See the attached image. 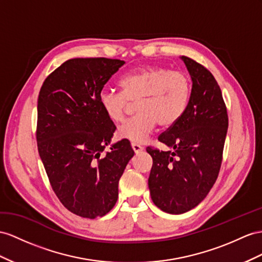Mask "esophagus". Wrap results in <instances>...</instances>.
<instances>
[{"label":"esophagus","instance_id":"esophagus-1","mask_svg":"<svg viewBox=\"0 0 262 262\" xmlns=\"http://www.w3.org/2000/svg\"><path fill=\"white\" fill-rule=\"evenodd\" d=\"M132 148L136 154H138V152H140V151L143 150V147L140 146V145H138V144H136V143H132Z\"/></svg>","mask_w":262,"mask_h":262}]
</instances>
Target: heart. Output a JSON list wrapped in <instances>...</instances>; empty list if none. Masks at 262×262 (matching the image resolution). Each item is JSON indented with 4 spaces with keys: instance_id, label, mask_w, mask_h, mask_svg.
Segmentation results:
<instances>
[{
    "instance_id": "1",
    "label": "heart",
    "mask_w": 262,
    "mask_h": 262,
    "mask_svg": "<svg viewBox=\"0 0 262 262\" xmlns=\"http://www.w3.org/2000/svg\"><path fill=\"white\" fill-rule=\"evenodd\" d=\"M120 93L103 90L98 102L105 115L114 123L123 122L130 103L136 115L117 130L119 138L143 143L157 124L175 125L189 103L191 84L186 74L165 67L148 66L127 73L118 80Z\"/></svg>"
}]
</instances>
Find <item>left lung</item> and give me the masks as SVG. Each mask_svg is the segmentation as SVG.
Segmentation results:
<instances>
[{
    "label": "left lung",
    "mask_w": 262,
    "mask_h": 262,
    "mask_svg": "<svg viewBox=\"0 0 262 262\" xmlns=\"http://www.w3.org/2000/svg\"><path fill=\"white\" fill-rule=\"evenodd\" d=\"M180 58L192 82L188 106L182 118L158 137L171 150L146 149L152 158L148 178L151 200L171 214L191 210L212 188L228 129L227 108L217 80L193 59Z\"/></svg>",
    "instance_id": "left-lung-1"
}]
</instances>
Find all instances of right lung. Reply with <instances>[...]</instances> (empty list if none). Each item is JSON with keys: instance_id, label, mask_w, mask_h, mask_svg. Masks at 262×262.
Segmentation results:
<instances>
[{"instance_id": "obj_1", "label": "right lung", "mask_w": 262, "mask_h": 262, "mask_svg": "<svg viewBox=\"0 0 262 262\" xmlns=\"http://www.w3.org/2000/svg\"><path fill=\"white\" fill-rule=\"evenodd\" d=\"M124 64L105 57L72 58L50 74L39 91V157L59 201L84 218L112 210L119 179L134 156L125 139L104 152L116 127L98 102L104 85Z\"/></svg>"}]
</instances>
